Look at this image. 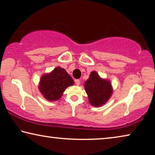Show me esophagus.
<instances>
[{"label":"esophagus","instance_id":"34e87169","mask_svg":"<svg viewBox=\"0 0 155 155\" xmlns=\"http://www.w3.org/2000/svg\"><path fill=\"white\" fill-rule=\"evenodd\" d=\"M80 80H78V79H76L75 80V84H76V85H80Z\"/></svg>","mask_w":155,"mask_h":155}]
</instances>
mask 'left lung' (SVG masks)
<instances>
[{"label":"left lung","mask_w":155,"mask_h":155,"mask_svg":"<svg viewBox=\"0 0 155 155\" xmlns=\"http://www.w3.org/2000/svg\"><path fill=\"white\" fill-rule=\"evenodd\" d=\"M84 87L90 104L94 107H102L113 94V87L110 80L101 78L95 71H92L88 79L85 81Z\"/></svg>","instance_id":"8db88e82"}]
</instances>
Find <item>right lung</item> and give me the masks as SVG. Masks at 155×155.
Wrapping results in <instances>:
<instances>
[{"instance_id": "1", "label": "right lung", "mask_w": 155, "mask_h": 155, "mask_svg": "<svg viewBox=\"0 0 155 155\" xmlns=\"http://www.w3.org/2000/svg\"><path fill=\"white\" fill-rule=\"evenodd\" d=\"M74 84V80L66 70L57 67L51 72L41 76L38 87L46 100L54 101L60 100L67 87Z\"/></svg>"}]
</instances>
